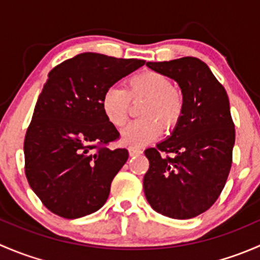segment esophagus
Segmentation results:
<instances>
[{
    "label": "esophagus",
    "instance_id": "obj_1",
    "mask_svg": "<svg viewBox=\"0 0 260 260\" xmlns=\"http://www.w3.org/2000/svg\"><path fill=\"white\" fill-rule=\"evenodd\" d=\"M128 152H129V156H137V154L142 153V151L140 148H135V147H129Z\"/></svg>",
    "mask_w": 260,
    "mask_h": 260
}]
</instances>
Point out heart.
Segmentation results:
<instances>
[{"instance_id":"1","label":"heart","mask_w":260,"mask_h":260,"mask_svg":"<svg viewBox=\"0 0 260 260\" xmlns=\"http://www.w3.org/2000/svg\"><path fill=\"white\" fill-rule=\"evenodd\" d=\"M146 99L141 108L143 119L125 125L120 141L132 147L145 146L161 136L162 127L171 129L180 120L183 111V96L169 77L156 72H146L132 77L125 89L112 86L104 93L102 109L107 119L122 127L128 119L131 101Z\"/></svg>"}]
</instances>
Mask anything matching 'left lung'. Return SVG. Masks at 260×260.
I'll return each mask as SVG.
<instances>
[{
    "label": "left lung",
    "instance_id": "1",
    "mask_svg": "<svg viewBox=\"0 0 260 260\" xmlns=\"http://www.w3.org/2000/svg\"><path fill=\"white\" fill-rule=\"evenodd\" d=\"M146 65L179 84L183 111L171 135L145 151L149 169L143 190L154 211L172 219H191L217 200L229 176L235 143L229 98L198 57ZM161 151L174 156H161Z\"/></svg>",
    "mask_w": 260,
    "mask_h": 260
}]
</instances>
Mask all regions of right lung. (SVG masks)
Masks as SVG:
<instances>
[{
	"instance_id": "add662e5",
	"label": "right lung",
	"mask_w": 260,
	"mask_h": 260,
	"mask_svg": "<svg viewBox=\"0 0 260 260\" xmlns=\"http://www.w3.org/2000/svg\"><path fill=\"white\" fill-rule=\"evenodd\" d=\"M145 62L83 52L49 73L26 132L23 153L30 187L51 212L78 219L106 204L128 151L106 147L119 133L107 119L102 99Z\"/></svg>"
}]
</instances>
